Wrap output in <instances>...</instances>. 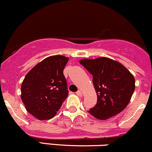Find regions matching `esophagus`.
<instances>
[{"instance_id":"esophagus-1","label":"esophagus","mask_w":152,"mask_h":152,"mask_svg":"<svg viewBox=\"0 0 152 152\" xmlns=\"http://www.w3.org/2000/svg\"><path fill=\"white\" fill-rule=\"evenodd\" d=\"M76 94H77V96H82V95H83L81 91H80V90H78V91L76 92Z\"/></svg>"}]
</instances>
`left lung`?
Masks as SVG:
<instances>
[{"label": "left lung", "mask_w": 152, "mask_h": 152, "mask_svg": "<svg viewBox=\"0 0 152 152\" xmlns=\"http://www.w3.org/2000/svg\"><path fill=\"white\" fill-rule=\"evenodd\" d=\"M79 63L93 76L97 103L88 111L100 120L121 113L129 103L135 89V79L121 63L107 58H83Z\"/></svg>", "instance_id": "obj_1"}]
</instances>
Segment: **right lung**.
<instances>
[{
	"label": "right lung",
	"mask_w": 152,
	"mask_h": 152,
	"mask_svg": "<svg viewBox=\"0 0 152 152\" xmlns=\"http://www.w3.org/2000/svg\"><path fill=\"white\" fill-rule=\"evenodd\" d=\"M69 59L61 55L50 56L26 75L20 88V98L26 111L37 119L54 117L68 96L63 71Z\"/></svg>",
	"instance_id": "obj_1"
}]
</instances>
